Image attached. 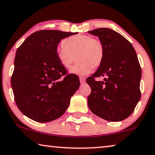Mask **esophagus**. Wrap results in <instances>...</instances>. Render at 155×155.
Wrapping results in <instances>:
<instances>
[{"mask_svg": "<svg viewBox=\"0 0 155 155\" xmlns=\"http://www.w3.org/2000/svg\"><path fill=\"white\" fill-rule=\"evenodd\" d=\"M81 83H84L85 82V77H80L79 78Z\"/></svg>", "mask_w": 155, "mask_h": 155, "instance_id": "obj_1", "label": "esophagus"}]
</instances>
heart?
Instances as JSON below:
<instances>
[{
	"mask_svg": "<svg viewBox=\"0 0 155 155\" xmlns=\"http://www.w3.org/2000/svg\"><path fill=\"white\" fill-rule=\"evenodd\" d=\"M63 45L56 50V56L61 64L70 69L76 61L77 63L71 72L78 75H85L97 69L104 61L105 50L101 41L88 35L78 34L63 41Z\"/></svg>",
	"mask_w": 155,
	"mask_h": 155,
	"instance_id": "obj_1",
	"label": "heart"
}]
</instances>
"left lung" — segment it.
Instances as JSON below:
<instances>
[{"label": "left lung", "mask_w": 155, "mask_h": 155, "mask_svg": "<svg viewBox=\"0 0 155 155\" xmlns=\"http://www.w3.org/2000/svg\"><path fill=\"white\" fill-rule=\"evenodd\" d=\"M97 36L104 47V61L96 72L87 78L91 87L87 97L90 110L109 121L126 119L141 98V69L132 44L121 34L109 28L88 31ZM105 76L104 82L97 77Z\"/></svg>", "instance_id": "1"}]
</instances>
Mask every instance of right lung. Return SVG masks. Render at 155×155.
I'll use <instances>...</instances> for the list:
<instances>
[{
	"label": "right lung",
	"mask_w": 155,
	"mask_h": 155,
	"mask_svg": "<svg viewBox=\"0 0 155 155\" xmlns=\"http://www.w3.org/2000/svg\"><path fill=\"white\" fill-rule=\"evenodd\" d=\"M77 34L37 31L17 49L11 85L17 107L29 119L46 123L59 118L78 89V76L68 74L56 56L60 41Z\"/></svg>",
	"instance_id": "obj_1"
}]
</instances>
